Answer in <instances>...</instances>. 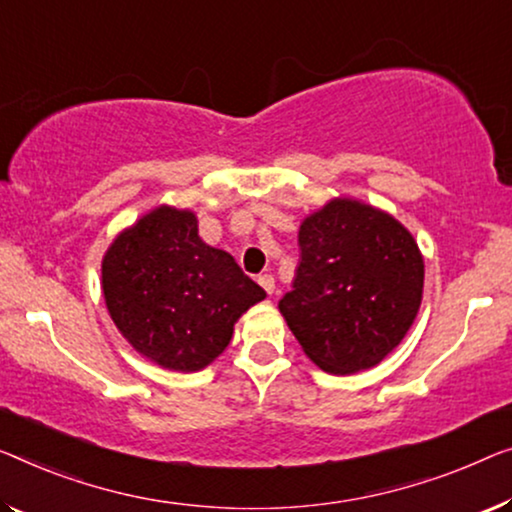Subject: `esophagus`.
I'll return each instance as SVG.
<instances>
[{
    "label": "esophagus",
    "mask_w": 512,
    "mask_h": 512,
    "mask_svg": "<svg viewBox=\"0 0 512 512\" xmlns=\"http://www.w3.org/2000/svg\"><path fill=\"white\" fill-rule=\"evenodd\" d=\"M259 285L264 287V292L269 296H273V292H276V280H273V276H269V273H266V276H259Z\"/></svg>",
    "instance_id": "esophagus-1"
}]
</instances>
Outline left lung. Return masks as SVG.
I'll list each match as a JSON object with an SVG mask.
<instances>
[{
  "label": "left lung",
  "mask_w": 512,
  "mask_h": 512,
  "mask_svg": "<svg viewBox=\"0 0 512 512\" xmlns=\"http://www.w3.org/2000/svg\"><path fill=\"white\" fill-rule=\"evenodd\" d=\"M301 264L278 308L312 363L370 370L400 345L423 301L425 264L391 213L335 197L303 218Z\"/></svg>",
  "instance_id": "obj_1"
}]
</instances>
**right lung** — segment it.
Listing matches in <instances>:
<instances>
[{
	"label": "right lung",
	"mask_w": 512,
	"mask_h": 512,
	"mask_svg": "<svg viewBox=\"0 0 512 512\" xmlns=\"http://www.w3.org/2000/svg\"><path fill=\"white\" fill-rule=\"evenodd\" d=\"M101 287L135 352L174 372L216 361L239 317L266 296L230 253L200 239L193 211L167 204L117 234L103 255Z\"/></svg>",
	"instance_id": "obj_1"
}]
</instances>
